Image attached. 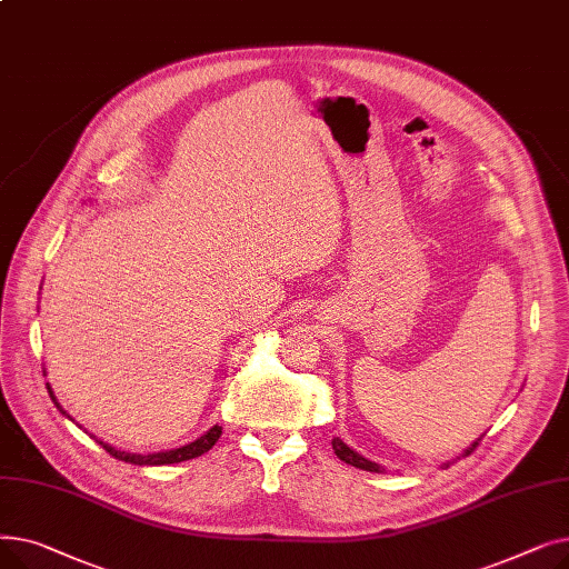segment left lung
I'll use <instances>...</instances> for the list:
<instances>
[{
	"label": "left lung",
	"mask_w": 569,
	"mask_h": 569,
	"mask_svg": "<svg viewBox=\"0 0 569 569\" xmlns=\"http://www.w3.org/2000/svg\"><path fill=\"white\" fill-rule=\"evenodd\" d=\"M480 440L482 438H477L468 450H466V455H470V452H475V447L480 445ZM332 447H335V455L341 459V461H346V463H350V466H355V468H362V470H369V472H382V466H378V463H373V461H369V459H365L362 455H357L355 450H350V447L341 440V438H335L332 440ZM450 466V463H447Z\"/></svg>",
	"instance_id": "1"
}]
</instances>
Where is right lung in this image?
I'll list each match as a JSON object with an SVG mask.
<instances>
[{"instance_id":"right-lung-1","label":"right lung","mask_w":569,"mask_h":569,"mask_svg":"<svg viewBox=\"0 0 569 569\" xmlns=\"http://www.w3.org/2000/svg\"><path fill=\"white\" fill-rule=\"evenodd\" d=\"M48 392H50V399L54 401V406H57L59 410H62V415H67V410L57 403V399H54L50 387H48ZM219 436H221V427L214 425L212 429H209L204 436H200L198 440H193L191 445L177 447V450H170V452H157V455H129V452H119V450H114V447L106 445L103 440H99V445H103V450H106L110 457L119 459V461L136 463V466H166V463L189 461V459H196V457L209 452V450H212V447H214V442L219 440Z\"/></svg>"}]
</instances>
